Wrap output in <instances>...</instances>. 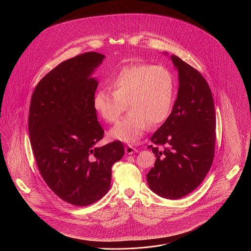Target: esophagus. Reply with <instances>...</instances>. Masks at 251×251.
I'll return each mask as SVG.
<instances>
[{
    "label": "esophagus",
    "instance_id": "34e87169",
    "mask_svg": "<svg viewBox=\"0 0 251 251\" xmlns=\"http://www.w3.org/2000/svg\"><path fill=\"white\" fill-rule=\"evenodd\" d=\"M137 151H138V150H137L136 148L132 147L131 145H127V146L125 147V152H126L127 154H132V153L137 152Z\"/></svg>",
    "mask_w": 251,
    "mask_h": 251
}]
</instances>
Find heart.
Segmentation results:
<instances>
[{
    "label": "heart",
    "mask_w": 251,
    "mask_h": 251,
    "mask_svg": "<svg viewBox=\"0 0 251 251\" xmlns=\"http://www.w3.org/2000/svg\"><path fill=\"white\" fill-rule=\"evenodd\" d=\"M112 92L100 89L96 92L93 106L107 123H116L126 109L130 113L109 132L110 137L134 143L144 131L166 120L169 115L174 93L171 72L163 66L130 64L122 67L109 80Z\"/></svg>",
    "instance_id": "b5f03b06"
}]
</instances>
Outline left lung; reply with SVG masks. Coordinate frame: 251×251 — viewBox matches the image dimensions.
I'll use <instances>...</instances> for the list:
<instances>
[{
  "label": "left lung",
  "instance_id": "8db88e82",
  "mask_svg": "<svg viewBox=\"0 0 251 251\" xmlns=\"http://www.w3.org/2000/svg\"><path fill=\"white\" fill-rule=\"evenodd\" d=\"M179 89L171 114L152 134L148 148L155 154L147 175L158 196L180 199L194 191L206 177L215 156V103L205 78L176 55Z\"/></svg>",
  "mask_w": 251,
  "mask_h": 251
}]
</instances>
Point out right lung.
Instances as JSON below:
<instances>
[{
	"label": "right lung",
	"instance_id": "right-lung-1",
	"mask_svg": "<svg viewBox=\"0 0 251 251\" xmlns=\"http://www.w3.org/2000/svg\"><path fill=\"white\" fill-rule=\"evenodd\" d=\"M105 56L84 52L60 63L36 84L28 129L41 177L66 202L87 206L111 186L112 166L125 151L121 141L100 148L104 131L93 106L98 82L91 78Z\"/></svg>",
	"mask_w": 251,
	"mask_h": 251
}]
</instances>
